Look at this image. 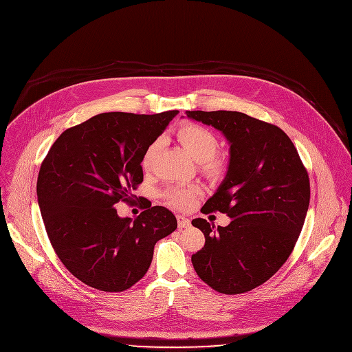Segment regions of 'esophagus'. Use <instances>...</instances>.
Returning <instances> with one entry per match:
<instances>
[{"mask_svg": "<svg viewBox=\"0 0 352 352\" xmlns=\"http://www.w3.org/2000/svg\"><path fill=\"white\" fill-rule=\"evenodd\" d=\"M176 218H177V226H179V229H187V228H190V226H191L190 219H187L186 217H183V215H177Z\"/></svg>", "mask_w": 352, "mask_h": 352, "instance_id": "1", "label": "esophagus"}]
</instances>
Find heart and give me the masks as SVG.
<instances>
[{"label":"heart","instance_id":"1","mask_svg":"<svg viewBox=\"0 0 352 352\" xmlns=\"http://www.w3.org/2000/svg\"><path fill=\"white\" fill-rule=\"evenodd\" d=\"M177 138L183 147L188 151V154L197 162L202 164V170L206 175L212 177H218L222 175L223 164L215 158L219 148V142L212 131L199 124H184L177 131ZM157 148L158 144L154 143L146 150L142 161L143 168L151 166ZM198 194L199 190L195 186H173L165 191V198L168 199L169 205L177 209H188L195 202Z\"/></svg>","mask_w":352,"mask_h":352}]
</instances>
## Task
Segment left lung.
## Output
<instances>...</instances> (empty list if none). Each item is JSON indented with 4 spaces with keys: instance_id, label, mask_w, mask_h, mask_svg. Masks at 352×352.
I'll list each match as a JSON object with an SVG mask.
<instances>
[{
    "instance_id": "obj_1",
    "label": "left lung",
    "mask_w": 352,
    "mask_h": 352,
    "mask_svg": "<svg viewBox=\"0 0 352 352\" xmlns=\"http://www.w3.org/2000/svg\"><path fill=\"white\" fill-rule=\"evenodd\" d=\"M188 119L228 140V172L201 212L219 210L222 228L202 218L205 236L191 256L202 282L223 294H241L269 280L290 256L309 206V179L290 137L274 124L236 111H187Z\"/></svg>"
}]
</instances>
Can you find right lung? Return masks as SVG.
<instances>
[{
  "mask_svg": "<svg viewBox=\"0 0 352 352\" xmlns=\"http://www.w3.org/2000/svg\"><path fill=\"white\" fill-rule=\"evenodd\" d=\"M177 113L96 115L65 130L43 161L37 201L48 239L85 285L109 293L130 289L147 273L157 241L176 230L165 206H144L134 221L113 206L134 201L144 153Z\"/></svg>",
  "mask_w": 352,
  "mask_h": 352,
  "instance_id": "add662e5",
  "label": "right lung"
}]
</instances>
